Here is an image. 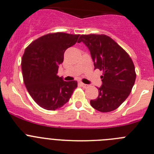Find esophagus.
I'll return each instance as SVG.
<instances>
[{
    "label": "esophagus",
    "instance_id": "1",
    "mask_svg": "<svg viewBox=\"0 0 154 154\" xmlns=\"http://www.w3.org/2000/svg\"><path fill=\"white\" fill-rule=\"evenodd\" d=\"M80 85H82V87H83V88H87V87L88 86V85H86V84H85V83H83V82H80Z\"/></svg>",
    "mask_w": 154,
    "mask_h": 154
}]
</instances>
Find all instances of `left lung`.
<instances>
[{
    "mask_svg": "<svg viewBox=\"0 0 154 154\" xmlns=\"http://www.w3.org/2000/svg\"><path fill=\"white\" fill-rule=\"evenodd\" d=\"M78 43L83 42L89 49L94 69L103 71V85L98 88L97 98L91 106L100 112L116 109L127 99L136 80L135 67L129 54L112 38L106 35H82Z\"/></svg>",
    "mask_w": 154,
    "mask_h": 154,
    "instance_id": "left-lung-1",
    "label": "left lung"
}]
</instances>
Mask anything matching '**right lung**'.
<instances>
[{"instance_id": "obj_1", "label": "right lung", "mask_w": 154, "mask_h": 154, "mask_svg": "<svg viewBox=\"0 0 154 154\" xmlns=\"http://www.w3.org/2000/svg\"><path fill=\"white\" fill-rule=\"evenodd\" d=\"M79 36L49 33L34 40L25 49L21 60L24 84L35 103L44 109L61 108L77 87V81H64L57 72L65 51L77 43Z\"/></svg>"}]
</instances>
